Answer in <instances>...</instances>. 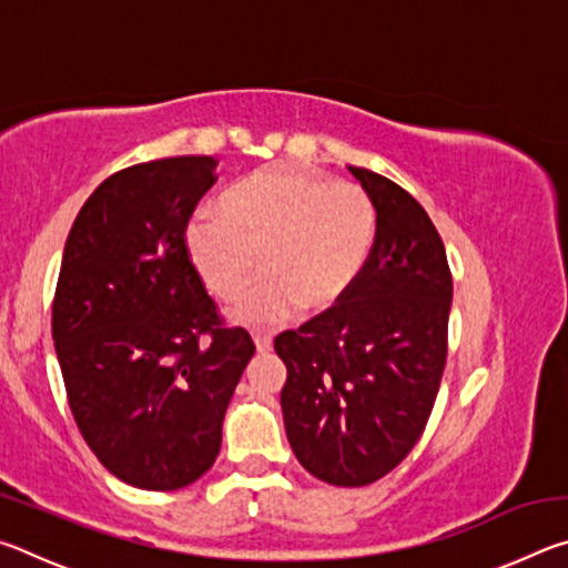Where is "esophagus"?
<instances>
[{
  "label": "esophagus",
  "instance_id": "34e87169",
  "mask_svg": "<svg viewBox=\"0 0 568 568\" xmlns=\"http://www.w3.org/2000/svg\"><path fill=\"white\" fill-rule=\"evenodd\" d=\"M253 341H255L257 353H267L273 348V338H271V335H265V333H255Z\"/></svg>",
  "mask_w": 568,
  "mask_h": 568
}]
</instances>
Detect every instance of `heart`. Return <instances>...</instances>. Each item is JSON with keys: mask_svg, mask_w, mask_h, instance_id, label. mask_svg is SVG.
I'll return each mask as SVG.
<instances>
[{"mask_svg": "<svg viewBox=\"0 0 568 568\" xmlns=\"http://www.w3.org/2000/svg\"><path fill=\"white\" fill-rule=\"evenodd\" d=\"M376 235L368 192L291 165L247 172L220 200V217L195 215L185 253L213 295L242 293L258 255L264 277L230 307L247 328H275L301 311H325L351 291Z\"/></svg>", "mask_w": 568, "mask_h": 568, "instance_id": "b5f03b06", "label": "heart"}]
</instances>
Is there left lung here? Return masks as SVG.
<instances>
[{
  "label": "left lung",
  "mask_w": 568,
  "mask_h": 568,
  "mask_svg": "<svg viewBox=\"0 0 568 568\" xmlns=\"http://www.w3.org/2000/svg\"><path fill=\"white\" fill-rule=\"evenodd\" d=\"M348 170L376 207V240L351 291L277 335L275 353L295 458L325 484L368 486L410 454L434 410L454 277L418 200L378 172Z\"/></svg>",
  "instance_id": "left-lung-1"
}]
</instances>
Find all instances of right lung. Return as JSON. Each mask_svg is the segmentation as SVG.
<instances>
[{"label": "right lung", "instance_id": "1", "mask_svg": "<svg viewBox=\"0 0 568 568\" xmlns=\"http://www.w3.org/2000/svg\"><path fill=\"white\" fill-rule=\"evenodd\" d=\"M215 158L114 172L67 235L52 338L67 400L100 464L145 491L207 474L255 343L227 328L185 253V227L215 185Z\"/></svg>", "mask_w": 568, "mask_h": 568}]
</instances>
